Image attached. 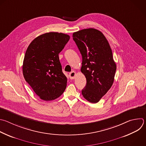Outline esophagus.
Returning a JSON list of instances; mask_svg holds the SVG:
<instances>
[{"mask_svg":"<svg viewBox=\"0 0 146 146\" xmlns=\"http://www.w3.org/2000/svg\"><path fill=\"white\" fill-rule=\"evenodd\" d=\"M69 76L71 80H73V79L74 78V77H75V76H76V72H72L71 73H69Z\"/></svg>","mask_w":146,"mask_h":146,"instance_id":"esophagus-1","label":"esophagus"}]
</instances>
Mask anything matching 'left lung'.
I'll return each instance as SVG.
<instances>
[{"mask_svg":"<svg viewBox=\"0 0 146 146\" xmlns=\"http://www.w3.org/2000/svg\"><path fill=\"white\" fill-rule=\"evenodd\" d=\"M73 39L82 55L81 71L86 79L82 94L88 102L96 103L113 83L116 65L111 48L104 34L95 29L75 32Z\"/></svg>","mask_w":146,"mask_h":146,"instance_id":"obj_1","label":"left lung"}]
</instances>
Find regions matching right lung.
Listing matches in <instances>:
<instances>
[{
	"label": "right lung",
	"instance_id": "1",
	"mask_svg": "<svg viewBox=\"0 0 146 146\" xmlns=\"http://www.w3.org/2000/svg\"><path fill=\"white\" fill-rule=\"evenodd\" d=\"M69 39L61 33H47L35 38L27 48L22 66L24 78L44 101L56 99L66 89L67 78L58 54Z\"/></svg>",
	"mask_w": 146,
	"mask_h": 146
}]
</instances>
